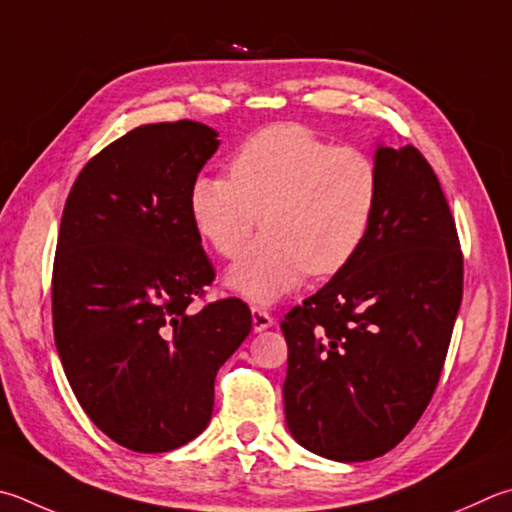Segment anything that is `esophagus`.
Wrapping results in <instances>:
<instances>
[{
  "instance_id": "1",
  "label": "esophagus",
  "mask_w": 512,
  "mask_h": 512,
  "mask_svg": "<svg viewBox=\"0 0 512 512\" xmlns=\"http://www.w3.org/2000/svg\"><path fill=\"white\" fill-rule=\"evenodd\" d=\"M250 315H253V329H255L257 333L273 327L271 313L264 311V309H259V306H253V309H250Z\"/></svg>"
}]
</instances>
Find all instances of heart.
I'll return each instance as SVG.
<instances>
[{
  "label": "heart",
  "instance_id": "obj_1",
  "mask_svg": "<svg viewBox=\"0 0 512 512\" xmlns=\"http://www.w3.org/2000/svg\"><path fill=\"white\" fill-rule=\"evenodd\" d=\"M380 170L358 147H338L302 125H271L248 136L230 176H197L190 219L221 257H237L262 215L264 235L230 268L228 284L271 304L302 284L345 268L374 224Z\"/></svg>",
  "mask_w": 512,
  "mask_h": 512
}]
</instances>
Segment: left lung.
<instances>
[{"mask_svg":"<svg viewBox=\"0 0 512 512\" xmlns=\"http://www.w3.org/2000/svg\"><path fill=\"white\" fill-rule=\"evenodd\" d=\"M374 224L351 262L288 311L284 412L302 448L369 461L396 448L441 378L463 295V255L423 154L378 145Z\"/></svg>","mask_w":512,"mask_h":512,"instance_id":"left-lung-1","label":"left lung"}]
</instances>
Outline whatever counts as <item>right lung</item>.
<instances>
[{"instance_id":"1","label":"right lung","mask_w":512,"mask_h":512,"mask_svg":"<svg viewBox=\"0 0 512 512\" xmlns=\"http://www.w3.org/2000/svg\"><path fill=\"white\" fill-rule=\"evenodd\" d=\"M194 120L141 125L96 154L64 203L53 333L78 403L111 441L167 452L206 430L219 367L253 327L215 280L190 219V185L217 152Z\"/></svg>"}]
</instances>
